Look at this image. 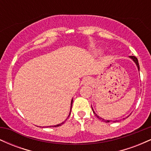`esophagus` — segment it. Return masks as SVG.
<instances>
[{"mask_svg":"<svg viewBox=\"0 0 151 151\" xmlns=\"http://www.w3.org/2000/svg\"><path fill=\"white\" fill-rule=\"evenodd\" d=\"M91 82H92V81H91V79H90L89 77L85 78L84 80V83L85 84H91Z\"/></svg>","mask_w":151,"mask_h":151,"instance_id":"1","label":"esophagus"}]
</instances>
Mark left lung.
<instances>
[{
  "label": "left lung",
  "mask_w": 151,
  "mask_h": 151,
  "mask_svg": "<svg viewBox=\"0 0 151 151\" xmlns=\"http://www.w3.org/2000/svg\"><path fill=\"white\" fill-rule=\"evenodd\" d=\"M130 58L132 59V60H133V61L135 62V63L136 64L137 67H138V70H140V67H139V64H138V59H137V58H136V57H135V56H130ZM91 108H92V107H91ZM92 110H93V109H92ZM93 114H94L95 115H96V116H97V117L99 118V119H100L99 116L96 115V113H95V112L93 111ZM102 119V120H104V122H106V123H109V122H110V121H109V120H106H106H104V119ZM116 121H115V122H116Z\"/></svg>",
  "instance_id": "obj_1"
}]
</instances>
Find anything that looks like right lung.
Wrapping results in <instances>:
<instances>
[{"label": "right lung", "instance_id": "obj_1", "mask_svg": "<svg viewBox=\"0 0 151 151\" xmlns=\"http://www.w3.org/2000/svg\"><path fill=\"white\" fill-rule=\"evenodd\" d=\"M72 101H73V100H72V102H71V109H72ZM70 114H71V110H70ZM70 115H69V116H70ZM69 116H68V117H69ZM66 120H67V119H66ZM66 120H65V121H66ZM64 123H65V121H64V122L61 123V124H58V125H56V126H52V127H58V126H60L62 125V124H63ZM47 127H51V126H47Z\"/></svg>", "mask_w": 151, "mask_h": 151}]
</instances>
